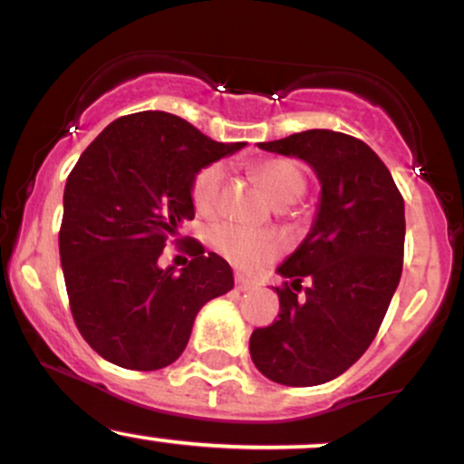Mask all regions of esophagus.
Here are the masks:
<instances>
[{
  "instance_id": "34e87169",
  "label": "esophagus",
  "mask_w": 464,
  "mask_h": 464,
  "mask_svg": "<svg viewBox=\"0 0 464 464\" xmlns=\"http://www.w3.org/2000/svg\"><path fill=\"white\" fill-rule=\"evenodd\" d=\"M236 287L239 292H248L255 287V281L248 279V276H244V275H236Z\"/></svg>"
}]
</instances>
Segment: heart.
<instances>
[{"label":"heart","instance_id":"heart-1","mask_svg":"<svg viewBox=\"0 0 464 464\" xmlns=\"http://www.w3.org/2000/svg\"><path fill=\"white\" fill-rule=\"evenodd\" d=\"M253 172L266 196L276 207L292 205L305 191V174L299 165L287 159H268L255 165ZM222 188H225V165L211 163L198 169L191 180V202L196 209L205 216L216 214L222 200ZM211 244L222 257L244 270H255L273 262L284 250V242L275 233L250 231L237 225H218L211 231Z\"/></svg>","mask_w":464,"mask_h":464}]
</instances>
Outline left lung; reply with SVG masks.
<instances>
[{
    "label": "left lung",
    "instance_id": "obj_1",
    "mask_svg": "<svg viewBox=\"0 0 464 464\" xmlns=\"http://www.w3.org/2000/svg\"><path fill=\"white\" fill-rule=\"evenodd\" d=\"M259 148L310 165L321 202L276 268L279 318L255 329L250 358L276 384L318 386L355 364L384 321L403 268V198L382 159L344 132L314 129Z\"/></svg>",
    "mask_w": 464,
    "mask_h": 464
}]
</instances>
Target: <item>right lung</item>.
Masks as SVG:
<instances>
[{
	"mask_svg": "<svg viewBox=\"0 0 464 464\" xmlns=\"http://www.w3.org/2000/svg\"><path fill=\"white\" fill-rule=\"evenodd\" d=\"M244 146L209 140L165 111H141L106 126L80 154L58 248L73 321L104 360L130 371L172 364L200 307L233 287L231 266L196 239L185 244L194 257L185 268H161L159 257L194 220L198 169Z\"/></svg>",
	"mask_w": 464,
	"mask_h": 464,
	"instance_id": "obj_1",
	"label": "right lung"
}]
</instances>
